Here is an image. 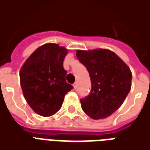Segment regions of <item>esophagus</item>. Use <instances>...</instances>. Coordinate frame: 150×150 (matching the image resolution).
<instances>
[{
    "instance_id": "obj_1",
    "label": "esophagus",
    "mask_w": 150,
    "mask_h": 150,
    "mask_svg": "<svg viewBox=\"0 0 150 150\" xmlns=\"http://www.w3.org/2000/svg\"><path fill=\"white\" fill-rule=\"evenodd\" d=\"M73 86H74V88H75V89H76V88H77V82H75V83L73 84Z\"/></svg>"
}]
</instances>
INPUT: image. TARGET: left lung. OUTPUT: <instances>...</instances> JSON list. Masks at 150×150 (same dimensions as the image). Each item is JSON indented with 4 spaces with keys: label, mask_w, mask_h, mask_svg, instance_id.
Listing matches in <instances>:
<instances>
[{
    "label": "left lung",
    "mask_w": 150,
    "mask_h": 150,
    "mask_svg": "<svg viewBox=\"0 0 150 150\" xmlns=\"http://www.w3.org/2000/svg\"><path fill=\"white\" fill-rule=\"evenodd\" d=\"M76 56L86 67L91 83L90 93L80 99L82 109L92 119L111 116L130 91V69L109 50H77Z\"/></svg>",
    "instance_id": "left-lung-1"
}]
</instances>
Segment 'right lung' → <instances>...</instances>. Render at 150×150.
<instances>
[{"label": "right lung", "mask_w": 150, "mask_h": 150, "mask_svg": "<svg viewBox=\"0 0 150 150\" xmlns=\"http://www.w3.org/2000/svg\"><path fill=\"white\" fill-rule=\"evenodd\" d=\"M67 50L47 43L34 51L20 71L23 94L31 108L40 116L54 115L62 107L65 95L73 89L66 81L63 68Z\"/></svg>", "instance_id": "add662e5"}]
</instances>
